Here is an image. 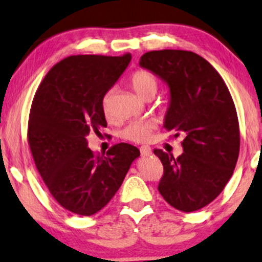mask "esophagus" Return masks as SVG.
Masks as SVG:
<instances>
[{"mask_svg":"<svg viewBox=\"0 0 262 262\" xmlns=\"http://www.w3.org/2000/svg\"><path fill=\"white\" fill-rule=\"evenodd\" d=\"M140 151H141L142 157H148V156H150V154H151V149H150L149 146H142L140 148Z\"/></svg>","mask_w":262,"mask_h":262,"instance_id":"1","label":"esophagus"}]
</instances>
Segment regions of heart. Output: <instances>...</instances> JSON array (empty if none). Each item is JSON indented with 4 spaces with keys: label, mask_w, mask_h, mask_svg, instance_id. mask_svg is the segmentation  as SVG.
Here are the masks:
<instances>
[{
    "label": "heart",
    "mask_w": 262,
    "mask_h": 262,
    "mask_svg": "<svg viewBox=\"0 0 262 262\" xmlns=\"http://www.w3.org/2000/svg\"><path fill=\"white\" fill-rule=\"evenodd\" d=\"M130 85L137 95L149 99L157 93L158 80L149 72L137 70L130 77ZM111 96L112 91H106L101 101L102 111L106 116L111 115ZM154 128H156V122L151 120L132 121L124 128L122 137L135 143H146L150 140Z\"/></svg>",
    "instance_id": "heart-1"
}]
</instances>
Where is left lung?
Masks as SVG:
<instances>
[{"mask_svg": "<svg viewBox=\"0 0 262 262\" xmlns=\"http://www.w3.org/2000/svg\"><path fill=\"white\" fill-rule=\"evenodd\" d=\"M140 66L169 85L164 126L175 137L183 135L180 157L154 149L164 167L158 190L181 211L204 208L224 190L239 156V122L228 87L208 60L190 51H150Z\"/></svg>", "mask_w": 262, "mask_h": 262, "instance_id": "left-lung-1", "label": "left lung"}]
</instances>
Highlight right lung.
<instances>
[{
	"instance_id": "add662e5",
	"label": "right lung",
	"mask_w": 262,
	"mask_h": 262,
	"mask_svg": "<svg viewBox=\"0 0 262 262\" xmlns=\"http://www.w3.org/2000/svg\"><path fill=\"white\" fill-rule=\"evenodd\" d=\"M131 60L79 54L64 58L38 86L30 109L28 142L45 185L60 206L91 216L111 202L140 150L119 143L95 156L90 132L106 127L101 101Z\"/></svg>"
}]
</instances>
